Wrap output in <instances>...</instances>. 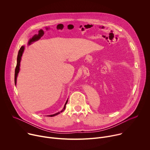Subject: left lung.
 Instances as JSON below:
<instances>
[{
	"mask_svg": "<svg viewBox=\"0 0 150 150\" xmlns=\"http://www.w3.org/2000/svg\"><path fill=\"white\" fill-rule=\"evenodd\" d=\"M119 100H120V99H119Z\"/></svg>",
	"mask_w": 150,
	"mask_h": 150,
	"instance_id": "1",
	"label": "left lung"
}]
</instances>
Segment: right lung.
<instances>
[{
    "instance_id": "right-lung-1",
    "label": "right lung",
    "mask_w": 150,
    "mask_h": 150,
    "mask_svg": "<svg viewBox=\"0 0 150 150\" xmlns=\"http://www.w3.org/2000/svg\"><path fill=\"white\" fill-rule=\"evenodd\" d=\"M24 46H22L19 52H18V57H17V63H16V68H15V84L16 85V78H17V75H18V74L19 72V66H20V62H21V57H22V55H23V53L24 52ZM68 100L65 104V106H64L63 109L60 112H58L57 113H55L54 115H49L48 116H50V117H52V116H56L58 114H59L60 113H62L64 110L65 109V108H66V105L68 103Z\"/></svg>"
}]
</instances>
